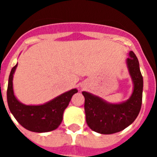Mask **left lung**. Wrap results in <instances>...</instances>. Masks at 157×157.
Segmentation results:
<instances>
[{
  "label": "left lung",
  "instance_id": "8db88e82",
  "mask_svg": "<svg viewBox=\"0 0 157 157\" xmlns=\"http://www.w3.org/2000/svg\"><path fill=\"white\" fill-rule=\"evenodd\" d=\"M127 64L134 83L132 95L127 101L110 104L90 93L82 92L87 125L95 132L102 134L120 132L130 126L139 114L142 102L143 78L138 59L133 51L129 52Z\"/></svg>",
  "mask_w": 157,
  "mask_h": 157
}]
</instances>
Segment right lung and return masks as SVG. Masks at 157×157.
I'll list each match as a JSON object with an SVG mask.
<instances>
[{
    "label": "right lung",
    "mask_w": 157,
    "mask_h": 157,
    "mask_svg": "<svg viewBox=\"0 0 157 157\" xmlns=\"http://www.w3.org/2000/svg\"><path fill=\"white\" fill-rule=\"evenodd\" d=\"M17 64L12 67L8 78L7 101L9 110L19 124L30 131L44 133L56 130L61 123L63 112L72 96L78 90H71L44 105H23L16 99L13 92L12 79Z\"/></svg>",
    "instance_id": "1"
}]
</instances>
